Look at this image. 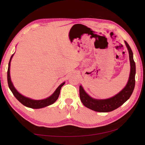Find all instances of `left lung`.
<instances>
[{"instance_id": "left-lung-1", "label": "left lung", "mask_w": 145, "mask_h": 145, "mask_svg": "<svg viewBox=\"0 0 145 145\" xmlns=\"http://www.w3.org/2000/svg\"><path fill=\"white\" fill-rule=\"evenodd\" d=\"M129 54L131 72L128 82L121 91L112 97L107 99H95L91 97L85 91L82 86H79L80 99L85 107L100 112H107L114 111L121 106L131 96L135 87V75H136V64L134 61L133 53L127 41H125Z\"/></svg>"}]
</instances>
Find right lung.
<instances>
[{"label":"right lung","mask_w":145,"mask_h":145,"mask_svg":"<svg viewBox=\"0 0 145 145\" xmlns=\"http://www.w3.org/2000/svg\"><path fill=\"white\" fill-rule=\"evenodd\" d=\"M14 54L11 56L9 60V62L8 64V86L11 92L13 93V94L16 99L18 100V101L22 104L24 105L32 108V109H40V108H43L46 106H48L51 104H52L54 103L56 100H57L60 94V91L61 89V87L65 84V82H63L62 84L59 86L58 88L56 89V91L54 92L52 95H50V97H48L46 99H43V100H33L30 98L26 97L24 96L22 94H20L18 91L16 89V88L14 87L13 82H12L11 80L10 77V65H11V59L13 57Z\"/></svg>","instance_id":"obj_1"}]
</instances>
